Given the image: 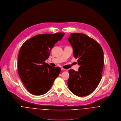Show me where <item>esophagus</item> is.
Masks as SVG:
<instances>
[{"label":"esophagus","mask_w":121,"mask_h":121,"mask_svg":"<svg viewBox=\"0 0 121 121\" xmlns=\"http://www.w3.org/2000/svg\"><path fill=\"white\" fill-rule=\"evenodd\" d=\"M61 70H63V71H64V70H66V69H64V68H61Z\"/></svg>","instance_id":"34e87169"}]
</instances>
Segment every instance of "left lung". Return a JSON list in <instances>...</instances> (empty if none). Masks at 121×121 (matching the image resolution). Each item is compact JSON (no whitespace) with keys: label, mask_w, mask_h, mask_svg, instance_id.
I'll return each instance as SVG.
<instances>
[{"label":"left lung","mask_w":121,"mask_h":121,"mask_svg":"<svg viewBox=\"0 0 121 121\" xmlns=\"http://www.w3.org/2000/svg\"><path fill=\"white\" fill-rule=\"evenodd\" d=\"M68 40L80 65L78 71L69 70L68 87L77 96H86L94 91L101 80L104 65L103 50L96 41L84 34L71 33Z\"/></svg>","instance_id":"obj_1"}]
</instances>
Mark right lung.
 I'll return each mask as SVG.
<instances>
[{"mask_svg":"<svg viewBox=\"0 0 121 121\" xmlns=\"http://www.w3.org/2000/svg\"><path fill=\"white\" fill-rule=\"evenodd\" d=\"M65 33L42 34L35 36L22 45L18 56L17 69L20 78L29 92L34 95L47 92L61 71L59 67L45 63L55 44Z\"/></svg>","mask_w":121,"mask_h":121,"instance_id":"right-lung-1","label":"right lung"}]
</instances>
